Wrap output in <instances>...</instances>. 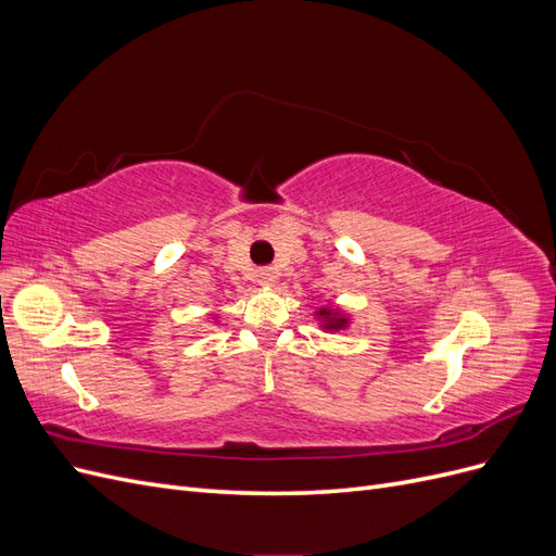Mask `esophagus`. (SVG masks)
<instances>
[{
    "mask_svg": "<svg viewBox=\"0 0 556 556\" xmlns=\"http://www.w3.org/2000/svg\"><path fill=\"white\" fill-rule=\"evenodd\" d=\"M257 282L264 285V288H271V285L276 282V271H274V268H262V271L257 274Z\"/></svg>",
    "mask_w": 556,
    "mask_h": 556,
    "instance_id": "34e87169",
    "label": "esophagus"
}]
</instances>
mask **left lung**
Segmentation results:
<instances>
[{"label": "left lung", "instance_id": "left-lung-1", "mask_svg": "<svg viewBox=\"0 0 556 556\" xmlns=\"http://www.w3.org/2000/svg\"><path fill=\"white\" fill-rule=\"evenodd\" d=\"M317 315L323 317V327H325L327 331H339V329H345V327H348V317H345L341 311H336V308L323 306V308L317 311Z\"/></svg>", "mask_w": 556, "mask_h": 556}]
</instances>
